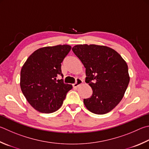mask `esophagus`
Returning a JSON list of instances; mask_svg holds the SVG:
<instances>
[{"label":"esophagus","mask_w":149,"mask_h":149,"mask_svg":"<svg viewBox=\"0 0 149 149\" xmlns=\"http://www.w3.org/2000/svg\"><path fill=\"white\" fill-rule=\"evenodd\" d=\"M82 84H83V81L78 79L77 80L76 83H75V84H74V85H73V87L77 88L78 86H79L81 85H82Z\"/></svg>","instance_id":"esophagus-1"}]
</instances>
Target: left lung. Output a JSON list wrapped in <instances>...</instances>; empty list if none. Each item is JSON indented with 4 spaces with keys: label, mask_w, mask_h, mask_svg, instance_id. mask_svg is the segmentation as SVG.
<instances>
[{
    "label": "left lung",
    "mask_w": 149,
    "mask_h": 149,
    "mask_svg": "<svg viewBox=\"0 0 149 149\" xmlns=\"http://www.w3.org/2000/svg\"><path fill=\"white\" fill-rule=\"evenodd\" d=\"M72 51L85 66V81L93 89L91 98L83 100L86 109L98 115L111 111L122 100L130 82L126 61L105 45L79 44Z\"/></svg>",
    "instance_id": "left-lung-1"
}]
</instances>
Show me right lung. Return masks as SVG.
<instances>
[{
  "label": "right lung",
  "instance_id": "obj_1",
  "mask_svg": "<svg viewBox=\"0 0 149 149\" xmlns=\"http://www.w3.org/2000/svg\"><path fill=\"white\" fill-rule=\"evenodd\" d=\"M71 48L66 44L41 47L32 53L22 66L21 91L38 111L51 113L57 111L72 88L63 79H57L58 75H63L61 63Z\"/></svg>",
  "mask_w": 149,
  "mask_h": 149
}]
</instances>
